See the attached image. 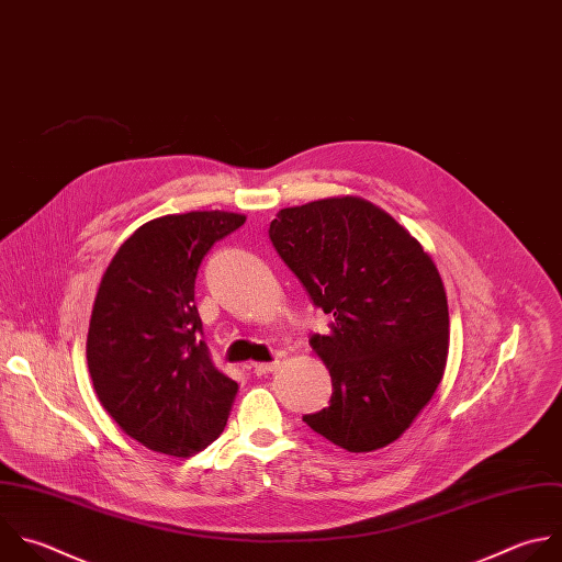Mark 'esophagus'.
<instances>
[{"label": "esophagus", "mask_w": 562, "mask_h": 562, "mask_svg": "<svg viewBox=\"0 0 562 562\" xmlns=\"http://www.w3.org/2000/svg\"><path fill=\"white\" fill-rule=\"evenodd\" d=\"M278 366H280V361H269V363H254V372H256L258 378H265V375H269V372L278 370Z\"/></svg>", "instance_id": "obj_1"}]
</instances>
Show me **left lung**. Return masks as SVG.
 <instances>
[{"instance_id":"8db88e82","label":"left lung","mask_w":562,"mask_h":562,"mask_svg":"<svg viewBox=\"0 0 562 562\" xmlns=\"http://www.w3.org/2000/svg\"><path fill=\"white\" fill-rule=\"evenodd\" d=\"M269 238L313 304L333 315L330 330L311 337L330 372V404L304 422L348 452L397 441L448 361V297L430 254L357 196L280 210Z\"/></svg>"}]
</instances>
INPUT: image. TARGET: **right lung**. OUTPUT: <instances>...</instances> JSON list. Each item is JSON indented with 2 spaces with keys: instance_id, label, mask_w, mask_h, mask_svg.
Segmentation results:
<instances>
[{
  "instance_id": "right-lung-1",
  "label": "right lung",
  "mask_w": 562,
  "mask_h": 562,
  "mask_svg": "<svg viewBox=\"0 0 562 562\" xmlns=\"http://www.w3.org/2000/svg\"><path fill=\"white\" fill-rule=\"evenodd\" d=\"M243 214L190 212L138 227L105 269L90 317L94 393L145 448L192 457L221 437L238 384L212 363L194 302L196 273Z\"/></svg>"
}]
</instances>
